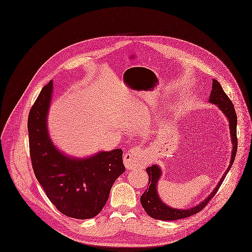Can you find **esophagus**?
<instances>
[{"mask_svg": "<svg viewBox=\"0 0 252 252\" xmlns=\"http://www.w3.org/2000/svg\"><path fill=\"white\" fill-rule=\"evenodd\" d=\"M124 162L127 169L143 168L148 163V155L143 147L136 146L126 153Z\"/></svg>", "mask_w": 252, "mask_h": 252, "instance_id": "esophagus-1", "label": "esophagus"}]
</instances>
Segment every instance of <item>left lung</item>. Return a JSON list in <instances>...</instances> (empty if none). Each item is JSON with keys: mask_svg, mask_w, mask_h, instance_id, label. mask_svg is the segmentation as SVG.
Masks as SVG:
<instances>
[{"mask_svg": "<svg viewBox=\"0 0 252 252\" xmlns=\"http://www.w3.org/2000/svg\"><path fill=\"white\" fill-rule=\"evenodd\" d=\"M209 101L210 103L216 104L222 111L223 113L227 116L230 124V131L232 135V141H233V152H232V157H231V162L222 176L220 182L216 186V188L213 190V192L204 200V201L196 205L195 207L189 208V209H175L167 206L164 204L162 201L159 200L158 194H157V182L160 176V170L157 165H152L146 168V171L149 175V183L146 191L143 193V195L140 198L141 204L144 208V210L147 212L149 216H151L154 219L158 220H178L182 218H186L189 216H192L198 212L202 210L205 205L211 201V199L216 195L217 191L219 190L221 184L223 183L228 171L230 170L235 158L237 154V149H238V137H237V114L236 110L234 108V105L232 103L231 99L228 97V95L224 93L221 85L216 81L212 80V91L209 96Z\"/></svg>", "mask_w": 252, "mask_h": 252, "instance_id": "left-lung-1", "label": "left lung"}]
</instances>
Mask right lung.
Listing matches in <instances>:
<instances>
[{
	"instance_id": "right-lung-1",
	"label": "right lung",
	"mask_w": 252,
	"mask_h": 252,
	"mask_svg": "<svg viewBox=\"0 0 252 252\" xmlns=\"http://www.w3.org/2000/svg\"><path fill=\"white\" fill-rule=\"evenodd\" d=\"M51 94L52 81L43 88L29 113L32 167L47 197L62 214L76 219L93 218L102 210L114 182L126 170L123 151L99 152L84 159L61 154L47 129Z\"/></svg>"
}]
</instances>
